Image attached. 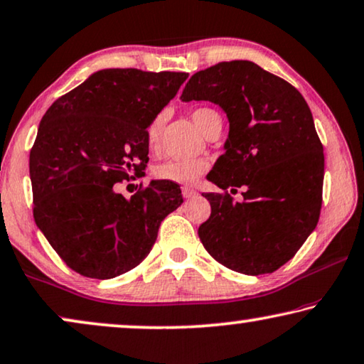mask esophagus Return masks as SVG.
<instances>
[{
  "label": "esophagus",
  "mask_w": 364,
  "mask_h": 364,
  "mask_svg": "<svg viewBox=\"0 0 364 364\" xmlns=\"http://www.w3.org/2000/svg\"><path fill=\"white\" fill-rule=\"evenodd\" d=\"M196 191H194L193 188H183V196L186 199H193L194 196H196Z\"/></svg>",
  "instance_id": "esophagus-1"
}]
</instances>
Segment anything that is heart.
Masks as SVG:
<instances>
[{
	"label": "heart",
	"instance_id": "1",
	"mask_svg": "<svg viewBox=\"0 0 364 364\" xmlns=\"http://www.w3.org/2000/svg\"><path fill=\"white\" fill-rule=\"evenodd\" d=\"M191 119L199 130L206 133L214 122L221 120V115L209 107H198L193 110ZM163 124H165V115H158L148 125L145 138L146 146L150 150H155L160 143ZM204 170H206V161L204 160H166L155 168V176L176 184H189L196 180Z\"/></svg>",
	"mask_w": 364,
	"mask_h": 364
}]
</instances>
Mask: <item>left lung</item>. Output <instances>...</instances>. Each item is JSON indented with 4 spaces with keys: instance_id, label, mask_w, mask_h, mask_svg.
I'll list each match as a JSON object with an SVG mask.
<instances>
[{
    "instance_id": "obj_1",
    "label": "left lung",
    "mask_w": 364,
    "mask_h": 364,
    "mask_svg": "<svg viewBox=\"0 0 364 364\" xmlns=\"http://www.w3.org/2000/svg\"><path fill=\"white\" fill-rule=\"evenodd\" d=\"M183 102L208 100L229 120L224 153L208 180L244 188V201L204 193L211 216L198 229L209 254L245 275L270 274L294 257L320 218L325 156L310 107L289 82L250 60L199 70Z\"/></svg>"
}]
</instances>
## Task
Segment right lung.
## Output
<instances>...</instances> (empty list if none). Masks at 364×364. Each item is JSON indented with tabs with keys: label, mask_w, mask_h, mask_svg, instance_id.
Wrapping results in <instances>:
<instances>
[{
	"label": "right lung",
	"mask_w": 364,
	"mask_h": 364,
	"mask_svg": "<svg viewBox=\"0 0 364 364\" xmlns=\"http://www.w3.org/2000/svg\"><path fill=\"white\" fill-rule=\"evenodd\" d=\"M188 74L102 69L54 102L29 155L34 221L65 264L90 279L136 267L168 214L176 183L151 180L130 198L114 184L145 170V133Z\"/></svg>",
	"instance_id": "right-lung-1"
}]
</instances>
